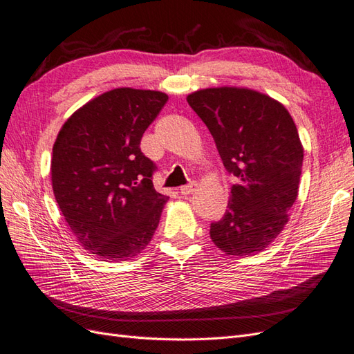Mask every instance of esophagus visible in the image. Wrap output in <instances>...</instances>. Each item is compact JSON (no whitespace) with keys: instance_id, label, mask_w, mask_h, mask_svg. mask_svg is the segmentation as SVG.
I'll return each instance as SVG.
<instances>
[{"instance_id":"esophagus-1","label":"esophagus","mask_w":354,"mask_h":354,"mask_svg":"<svg viewBox=\"0 0 354 354\" xmlns=\"http://www.w3.org/2000/svg\"><path fill=\"white\" fill-rule=\"evenodd\" d=\"M194 188H196V184H194V183H189V184H187V185H184V187H180V194H183V196H188V194L193 193Z\"/></svg>"}]
</instances>
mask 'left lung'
Listing matches in <instances>:
<instances>
[{
  "instance_id": "8db88e82",
  "label": "left lung",
  "mask_w": 354,
  "mask_h": 354,
  "mask_svg": "<svg viewBox=\"0 0 354 354\" xmlns=\"http://www.w3.org/2000/svg\"><path fill=\"white\" fill-rule=\"evenodd\" d=\"M187 102L236 179L210 239L228 255H254L280 234L298 196L304 151L297 126L280 102L249 88L198 90Z\"/></svg>"
}]
</instances>
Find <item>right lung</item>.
I'll use <instances>...</instances> for the list:
<instances>
[{
	"instance_id": "1",
	"label": "right lung",
	"mask_w": 354,
	"mask_h": 354,
	"mask_svg": "<svg viewBox=\"0 0 354 354\" xmlns=\"http://www.w3.org/2000/svg\"><path fill=\"white\" fill-rule=\"evenodd\" d=\"M153 90L114 88L71 115L53 145L57 205L84 249L102 259L133 258L153 239L167 196L140 139L167 102Z\"/></svg>"
}]
</instances>
